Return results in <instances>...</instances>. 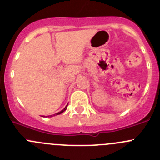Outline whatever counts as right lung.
Here are the masks:
<instances>
[{
  "label": "right lung",
  "mask_w": 160,
  "mask_h": 160,
  "mask_svg": "<svg viewBox=\"0 0 160 160\" xmlns=\"http://www.w3.org/2000/svg\"><path fill=\"white\" fill-rule=\"evenodd\" d=\"M67 105L66 106V107H65V108H64V109H62V110L60 112H58V113H56V114H61V113H62V112H63V111H65L66 110H67ZM53 115H55V114H53ZM50 116H51V115H50Z\"/></svg>",
  "instance_id": "1"
}]
</instances>
